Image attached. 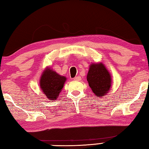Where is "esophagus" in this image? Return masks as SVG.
Wrapping results in <instances>:
<instances>
[{"label":"esophagus","instance_id":"34e87169","mask_svg":"<svg viewBox=\"0 0 149 149\" xmlns=\"http://www.w3.org/2000/svg\"><path fill=\"white\" fill-rule=\"evenodd\" d=\"M74 79L75 81H80L81 79V77L80 76H77V77H75L74 78Z\"/></svg>","mask_w":149,"mask_h":149}]
</instances>
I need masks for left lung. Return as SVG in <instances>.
Wrapping results in <instances>:
<instances>
[{
    "instance_id": "8db88e82",
    "label": "left lung",
    "mask_w": 149,
    "mask_h": 149,
    "mask_svg": "<svg viewBox=\"0 0 149 149\" xmlns=\"http://www.w3.org/2000/svg\"><path fill=\"white\" fill-rule=\"evenodd\" d=\"M86 79L98 98H102L109 92L112 84L111 76L102 63L91 64Z\"/></svg>"
}]
</instances>
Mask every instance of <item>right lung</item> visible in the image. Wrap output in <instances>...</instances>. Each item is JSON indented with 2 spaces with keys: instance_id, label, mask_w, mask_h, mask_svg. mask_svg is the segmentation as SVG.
Returning a JSON list of instances; mask_svg holds the SVG:
<instances>
[{
  "instance_id": "1",
  "label": "right lung",
  "mask_w": 149,
  "mask_h": 149,
  "mask_svg": "<svg viewBox=\"0 0 149 149\" xmlns=\"http://www.w3.org/2000/svg\"><path fill=\"white\" fill-rule=\"evenodd\" d=\"M66 77L59 75L49 66L45 68L40 79V89L49 100L55 101L64 87Z\"/></svg>"
}]
</instances>
